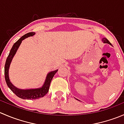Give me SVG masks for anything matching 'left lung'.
Listing matches in <instances>:
<instances>
[{
	"label": "left lung",
	"instance_id": "obj_1",
	"mask_svg": "<svg viewBox=\"0 0 124 124\" xmlns=\"http://www.w3.org/2000/svg\"><path fill=\"white\" fill-rule=\"evenodd\" d=\"M102 41H103V42H104V43L109 44L110 45L112 44H111L110 42L109 41H108V40L107 39H106V38H103V39H102Z\"/></svg>",
	"mask_w": 124,
	"mask_h": 124
}]
</instances>
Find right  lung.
<instances>
[{
  "instance_id": "obj_1",
  "label": "right lung",
  "mask_w": 124,
  "mask_h": 124,
  "mask_svg": "<svg viewBox=\"0 0 124 124\" xmlns=\"http://www.w3.org/2000/svg\"><path fill=\"white\" fill-rule=\"evenodd\" d=\"M35 34V32H29V33H26L24 35H23V37H21L17 42H15L14 44L13 45L12 47L11 48V50H10L9 54L8 57H7V61H6L5 62V81L7 82V85L9 87L10 89L17 97H18L20 98H22V99L34 100L43 97L48 92V89H49L51 81H52V78H53V76H54L55 74L58 71V70H57L49 72L47 74L46 81L44 82V85L41 88L34 89H18L15 87L11 83V82L9 80V78L8 71L11 61H12L14 54H16V52H17V49L19 47L20 45L22 43V41L23 39H24L26 38H27L29 37H32V36L34 35Z\"/></svg>"
}]
</instances>
